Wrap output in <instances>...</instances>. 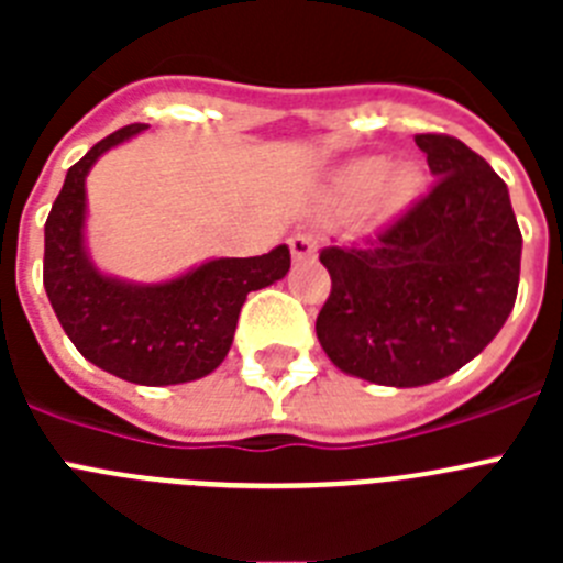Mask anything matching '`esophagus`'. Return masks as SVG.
<instances>
[{
    "mask_svg": "<svg viewBox=\"0 0 563 563\" xmlns=\"http://www.w3.org/2000/svg\"><path fill=\"white\" fill-rule=\"evenodd\" d=\"M290 253H292V262H310V258H316V239L310 236V233H292L290 236Z\"/></svg>",
    "mask_w": 563,
    "mask_h": 563,
    "instance_id": "esophagus-1",
    "label": "esophagus"
}]
</instances>
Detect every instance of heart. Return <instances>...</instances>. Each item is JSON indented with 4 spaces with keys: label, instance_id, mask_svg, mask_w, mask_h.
<instances>
[{
    "label": "heart",
    "instance_id": "b5f03b06",
    "mask_svg": "<svg viewBox=\"0 0 563 563\" xmlns=\"http://www.w3.org/2000/svg\"><path fill=\"white\" fill-rule=\"evenodd\" d=\"M422 168L400 163L391 168L386 157H357L335 174L330 197L343 211H357L372 200V211L380 220L402 213L422 191Z\"/></svg>",
    "mask_w": 563,
    "mask_h": 563
}]
</instances>
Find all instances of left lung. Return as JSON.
Returning a JSON list of instances; mask_svg holds the SVG:
<instances>
[{"label": "left lung", "instance_id": "obj_1", "mask_svg": "<svg viewBox=\"0 0 563 563\" xmlns=\"http://www.w3.org/2000/svg\"><path fill=\"white\" fill-rule=\"evenodd\" d=\"M437 177L361 247H324L332 292L316 335L338 369L411 389L454 375L516 305L521 231L494 168L449 134H417Z\"/></svg>", "mask_w": 563, "mask_h": 563}]
</instances>
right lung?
<instances>
[{
  "mask_svg": "<svg viewBox=\"0 0 563 563\" xmlns=\"http://www.w3.org/2000/svg\"><path fill=\"white\" fill-rule=\"evenodd\" d=\"M143 129H118L67 172L44 225V290L69 341L98 369L137 386H174L200 380L225 361L247 292L287 276L290 247L208 258L157 285L98 271L84 239L87 174L101 154Z\"/></svg>",
  "mask_w": 563,
  "mask_h": 563,
  "instance_id": "add662e5",
  "label": "right lung"
}]
</instances>
